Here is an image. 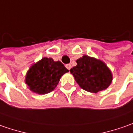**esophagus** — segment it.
<instances>
[{
	"label": "esophagus",
	"mask_w": 133,
	"mask_h": 133,
	"mask_svg": "<svg viewBox=\"0 0 133 133\" xmlns=\"http://www.w3.org/2000/svg\"><path fill=\"white\" fill-rule=\"evenodd\" d=\"M65 67H66L67 69H68V70H70L71 68V65H70V64H67L66 65H65Z\"/></svg>",
	"instance_id": "1"
}]
</instances>
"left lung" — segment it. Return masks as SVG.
<instances>
[{"instance_id": "obj_1", "label": "left lung", "mask_w": 133, "mask_h": 133, "mask_svg": "<svg viewBox=\"0 0 133 133\" xmlns=\"http://www.w3.org/2000/svg\"><path fill=\"white\" fill-rule=\"evenodd\" d=\"M70 72L81 88L96 94L106 90L112 81V74L107 65L96 58L84 55L76 59Z\"/></svg>"}]
</instances>
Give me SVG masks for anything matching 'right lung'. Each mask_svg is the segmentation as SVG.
Instances as JSON below:
<instances>
[{
    "label": "right lung",
    "instance_id": "1",
    "mask_svg": "<svg viewBox=\"0 0 133 133\" xmlns=\"http://www.w3.org/2000/svg\"><path fill=\"white\" fill-rule=\"evenodd\" d=\"M68 71L60 61L43 57L30 67L25 82L31 91L43 95L55 89L62 76Z\"/></svg>",
    "mask_w": 133,
    "mask_h": 133
}]
</instances>
